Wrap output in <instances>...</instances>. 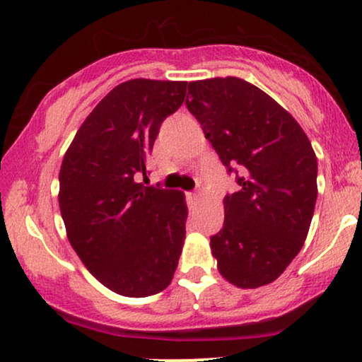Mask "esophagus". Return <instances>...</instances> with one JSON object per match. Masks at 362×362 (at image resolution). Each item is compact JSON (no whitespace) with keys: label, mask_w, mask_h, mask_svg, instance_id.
Segmentation results:
<instances>
[{"label":"esophagus","mask_w":362,"mask_h":362,"mask_svg":"<svg viewBox=\"0 0 362 362\" xmlns=\"http://www.w3.org/2000/svg\"><path fill=\"white\" fill-rule=\"evenodd\" d=\"M187 199H189V202H192V204H196L197 199H199V196L194 194V192H189V194H187Z\"/></svg>","instance_id":"34e87169"}]
</instances>
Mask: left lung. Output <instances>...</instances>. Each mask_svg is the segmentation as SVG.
<instances>
[{
    "label": "left lung",
    "instance_id": "8db88e82",
    "mask_svg": "<svg viewBox=\"0 0 362 362\" xmlns=\"http://www.w3.org/2000/svg\"><path fill=\"white\" fill-rule=\"evenodd\" d=\"M187 95V110L239 185L211 237L217 270L239 288L269 285L308 235L318 196L311 143L280 103L244 78L189 82Z\"/></svg>",
    "mask_w": 362,
    "mask_h": 362
}]
</instances>
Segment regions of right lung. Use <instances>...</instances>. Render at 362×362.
<instances>
[{
    "label": "right lung",
    "mask_w": 362,
    "mask_h": 362,
    "mask_svg": "<svg viewBox=\"0 0 362 362\" xmlns=\"http://www.w3.org/2000/svg\"><path fill=\"white\" fill-rule=\"evenodd\" d=\"M187 82L133 78L112 88L78 128L59 173L67 239L87 270L130 298L171 284L186 237L185 192L145 187L163 120Z\"/></svg>",
    "instance_id": "add662e5"
}]
</instances>
